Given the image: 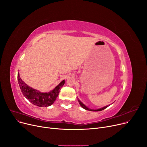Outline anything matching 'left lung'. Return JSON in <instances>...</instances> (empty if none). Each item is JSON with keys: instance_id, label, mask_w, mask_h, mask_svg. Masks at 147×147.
<instances>
[{"instance_id": "obj_1", "label": "left lung", "mask_w": 147, "mask_h": 147, "mask_svg": "<svg viewBox=\"0 0 147 147\" xmlns=\"http://www.w3.org/2000/svg\"><path fill=\"white\" fill-rule=\"evenodd\" d=\"M78 101H79V104L80 105V106L83 108V109H84V110H88V111H102V110H104V109H105L106 108H107L108 107H109L110 105H107V106H105V107H102V108H101V109H96V110H94V109H89V108H88L86 105H84L82 101H80V99L78 98Z\"/></svg>"}]
</instances>
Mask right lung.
Segmentation results:
<instances>
[{
  "mask_svg": "<svg viewBox=\"0 0 147 147\" xmlns=\"http://www.w3.org/2000/svg\"><path fill=\"white\" fill-rule=\"evenodd\" d=\"M18 81L23 95L33 105L42 107L51 106L55 102L59 95V90L65 83V80H63L50 92H41L28 86L24 81L22 80L19 73H18Z\"/></svg>",
  "mask_w": 147,
  "mask_h": 147,
  "instance_id": "right-lung-1",
  "label": "right lung"
}]
</instances>
